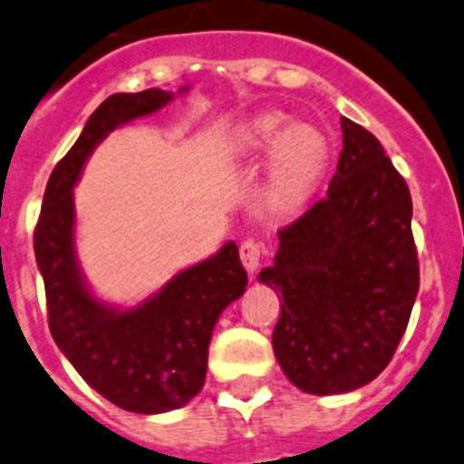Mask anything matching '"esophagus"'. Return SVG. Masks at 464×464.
<instances>
[{
	"instance_id": "obj_1",
	"label": "esophagus",
	"mask_w": 464,
	"mask_h": 464,
	"mask_svg": "<svg viewBox=\"0 0 464 464\" xmlns=\"http://www.w3.org/2000/svg\"><path fill=\"white\" fill-rule=\"evenodd\" d=\"M261 256H263V246L258 245L254 237H246V240H242L240 261L249 275H254V272H256V267L261 266Z\"/></svg>"
}]
</instances>
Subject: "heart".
<instances>
[{
    "label": "heart",
    "instance_id": "heart-1",
    "mask_svg": "<svg viewBox=\"0 0 464 464\" xmlns=\"http://www.w3.org/2000/svg\"><path fill=\"white\" fill-rule=\"evenodd\" d=\"M272 152L267 203L275 210H295L314 192L327 167V137L314 125H293L285 114L266 111L237 132L233 153L254 162Z\"/></svg>",
    "mask_w": 464,
    "mask_h": 464
}]
</instances>
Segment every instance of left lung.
Returning a JSON list of instances; mask_svg holds the SVG:
<instances>
[{
	"label": "left lung",
	"instance_id": "8db88e82",
	"mask_svg": "<svg viewBox=\"0 0 464 464\" xmlns=\"http://www.w3.org/2000/svg\"><path fill=\"white\" fill-rule=\"evenodd\" d=\"M327 194L279 231L258 279L284 297L272 348L285 378L315 396L369 384L392 362L419 293L408 183L366 128L341 119Z\"/></svg>",
	"mask_w": 464,
	"mask_h": 464
}]
</instances>
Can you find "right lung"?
I'll use <instances>...</instances> for the list:
<instances>
[{"label":"right lung","mask_w":464,"mask_h":464,"mask_svg":"<svg viewBox=\"0 0 464 464\" xmlns=\"http://www.w3.org/2000/svg\"><path fill=\"white\" fill-rule=\"evenodd\" d=\"M171 98L162 89L110 95L52 171L34 231L52 339L95 392L140 414L179 410L201 392L212 327L246 285L236 242L179 272L132 309L102 304L82 279L72 203L82 167L111 130L153 114Z\"/></svg>","instance_id":"1"}]
</instances>
